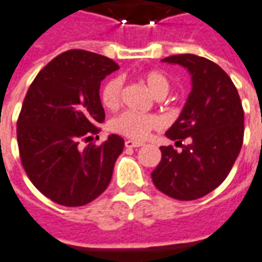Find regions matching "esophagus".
I'll return each instance as SVG.
<instances>
[{"mask_svg":"<svg viewBox=\"0 0 262 262\" xmlns=\"http://www.w3.org/2000/svg\"><path fill=\"white\" fill-rule=\"evenodd\" d=\"M125 146L129 148H133V147H142L143 143L142 142H135V140H126L125 142Z\"/></svg>","mask_w":262,"mask_h":262,"instance_id":"1","label":"esophagus"}]
</instances>
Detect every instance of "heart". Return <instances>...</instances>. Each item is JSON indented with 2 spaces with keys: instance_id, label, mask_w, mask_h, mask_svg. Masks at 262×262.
I'll return each instance as SVG.
<instances>
[{
  "instance_id": "obj_1",
  "label": "heart",
  "mask_w": 262,
  "mask_h": 262,
  "mask_svg": "<svg viewBox=\"0 0 262 262\" xmlns=\"http://www.w3.org/2000/svg\"><path fill=\"white\" fill-rule=\"evenodd\" d=\"M140 80L147 85L150 91L153 92L157 98L164 97L170 91V80L168 77L157 71L150 70L140 75ZM123 81L119 77L109 78L101 88V102L105 108L114 109L120 102ZM161 126V120L157 115L154 114H139L133 111H123L119 115L114 116L109 122V129L118 135L142 140L148 136L151 130H156Z\"/></svg>"
}]
</instances>
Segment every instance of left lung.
<instances>
[{"instance_id":"8db88e82","label":"left lung","mask_w":262,"mask_h":262,"mask_svg":"<svg viewBox=\"0 0 262 262\" xmlns=\"http://www.w3.org/2000/svg\"><path fill=\"white\" fill-rule=\"evenodd\" d=\"M163 61L184 66L192 91L180 118L165 136L182 150L163 146L151 172L156 188L178 201L212 192L229 176L244 137V111L236 86L222 67L195 54H176ZM184 140L188 145H182Z\"/></svg>"}]
</instances>
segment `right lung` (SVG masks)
<instances>
[{
  "label": "right lung",
  "instance_id": "right-lung-1",
  "mask_svg": "<svg viewBox=\"0 0 262 262\" xmlns=\"http://www.w3.org/2000/svg\"><path fill=\"white\" fill-rule=\"evenodd\" d=\"M118 69L105 56L73 49L45 66L26 92L16 122L20 163L53 202L82 206L108 188L125 140L111 135L98 146L91 139L105 120L101 81Z\"/></svg>",
  "mask_w": 262,
  "mask_h": 262
}]
</instances>
